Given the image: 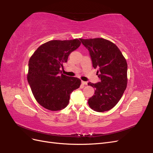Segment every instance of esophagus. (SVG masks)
Segmentation results:
<instances>
[{
    "label": "esophagus",
    "instance_id": "obj_1",
    "mask_svg": "<svg viewBox=\"0 0 153 153\" xmlns=\"http://www.w3.org/2000/svg\"><path fill=\"white\" fill-rule=\"evenodd\" d=\"M82 85H87V82H84V81H82Z\"/></svg>",
    "mask_w": 153,
    "mask_h": 153
}]
</instances>
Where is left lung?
Returning <instances> with one entry per match:
<instances>
[{"label": "left lung", "mask_w": 153, "mask_h": 153, "mask_svg": "<svg viewBox=\"0 0 153 153\" xmlns=\"http://www.w3.org/2000/svg\"><path fill=\"white\" fill-rule=\"evenodd\" d=\"M89 50L92 66L98 68L100 82L88 83L95 88L94 95L88 100L90 107L103 112L112 109L119 102L127 86L128 65L118 47L103 38L80 39Z\"/></svg>", "instance_id": "8db88e82"}]
</instances>
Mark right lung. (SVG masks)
Listing matches in <instances>:
<instances>
[{"instance_id":"right-lung-1","label":"right lung","mask_w":153,"mask_h":153,"mask_svg":"<svg viewBox=\"0 0 153 153\" xmlns=\"http://www.w3.org/2000/svg\"><path fill=\"white\" fill-rule=\"evenodd\" d=\"M81 45L78 39L52 40L41 45L29 61L27 80L35 99L44 108L61 110L69 103L71 92L81 80L62 74L64 64Z\"/></svg>"}]
</instances>
